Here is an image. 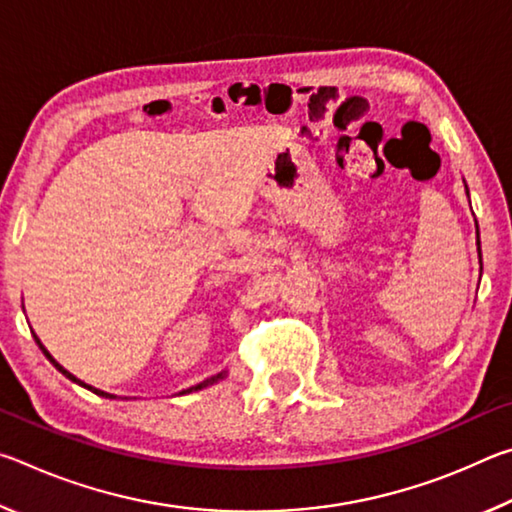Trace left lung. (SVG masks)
<instances>
[{"label": "left lung", "mask_w": 512, "mask_h": 512, "mask_svg": "<svg viewBox=\"0 0 512 512\" xmlns=\"http://www.w3.org/2000/svg\"><path fill=\"white\" fill-rule=\"evenodd\" d=\"M465 183V180H463ZM465 194H467V198H470V189H467V185H465ZM476 250H479V264H481V271H483V259H481V241H479V225H476Z\"/></svg>", "instance_id": "left-lung-1"}]
</instances>
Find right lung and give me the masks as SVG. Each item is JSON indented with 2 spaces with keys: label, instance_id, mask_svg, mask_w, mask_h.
Wrapping results in <instances>:
<instances>
[{
  "label": "right lung",
  "instance_id": "right-lung-1",
  "mask_svg": "<svg viewBox=\"0 0 512 512\" xmlns=\"http://www.w3.org/2000/svg\"><path fill=\"white\" fill-rule=\"evenodd\" d=\"M33 339H36V343H38V348L42 350V354H45V357L51 361V363H54V366H56V370H60V372H63V375L69 379V381H74V384H79V386H83V388H88V391H92V393H97V395H101V397H110V400H115V397L117 395H112V393H106V391H99V388H94V386H90V384H85V381H81L79 377H74L72 375V372H69V370H65L63 366H60V363L54 359V357H51V354H49V350L45 348V345H42L40 343V339H38V336L36 334H33ZM225 377H228V370H221L219 372V375H214V377H207V379H203L201 381V384H196V386H189L187 388V391H180V395H187V393H194V391H201V388H207V386H212V384H216V381H221V379H225Z\"/></svg>",
  "mask_w": 512,
  "mask_h": 512
}]
</instances>
